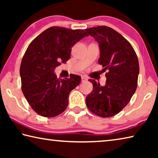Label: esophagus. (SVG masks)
I'll list each match as a JSON object with an SVG mask.
<instances>
[{"label":"esophagus","instance_id":"34e87169","mask_svg":"<svg viewBox=\"0 0 158 158\" xmlns=\"http://www.w3.org/2000/svg\"><path fill=\"white\" fill-rule=\"evenodd\" d=\"M87 80V78H86V77H81V81L82 82H84V81H85Z\"/></svg>","mask_w":158,"mask_h":158}]
</instances>
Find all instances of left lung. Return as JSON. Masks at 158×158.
Here are the masks:
<instances>
[{
    "label": "left lung",
    "mask_w": 158,
    "mask_h": 158,
    "mask_svg": "<svg viewBox=\"0 0 158 158\" xmlns=\"http://www.w3.org/2000/svg\"><path fill=\"white\" fill-rule=\"evenodd\" d=\"M98 42V62L106 73V84L100 85L94 79L93 91L85 98L87 107L100 117L115 116L126 106L137 87L139 65L130 43L113 28L100 26L85 29Z\"/></svg>",
    "instance_id": "obj_1"
}]
</instances>
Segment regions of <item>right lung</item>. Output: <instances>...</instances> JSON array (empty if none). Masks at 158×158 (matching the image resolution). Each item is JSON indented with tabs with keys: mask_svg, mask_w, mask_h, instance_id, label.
I'll list each match as a JSON object with an SVG mask.
<instances>
[{
	"mask_svg": "<svg viewBox=\"0 0 158 158\" xmlns=\"http://www.w3.org/2000/svg\"><path fill=\"white\" fill-rule=\"evenodd\" d=\"M84 30L53 26L33 40L21 60V90L37 114L54 117L65 110L71 90L79 84L78 75L59 80L55 68L70 57L72 47L88 36Z\"/></svg>",
	"mask_w": 158,
	"mask_h": 158,
	"instance_id": "1",
	"label": "right lung"
}]
</instances>
